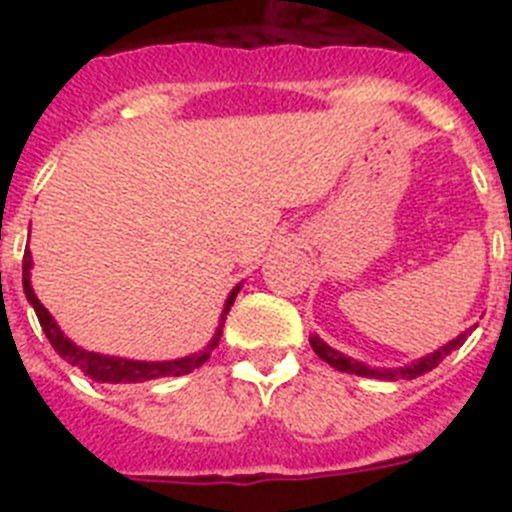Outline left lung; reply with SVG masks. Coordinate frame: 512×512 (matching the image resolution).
<instances>
[{
  "mask_svg": "<svg viewBox=\"0 0 512 512\" xmlns=\"http://www.w3.org/2000/svg\"><path fill=\"white\" fill-rule=\"evenodd\" d=\"M469 330H472V328H469ZM469 330H467V333H461L459 338H454V341L446 343V346L438 348V351H433V354L423 356V359L413 361V364H408V366H400V369H372V366L361 364V361L351 359V356H343L341 351L330 348L328 343L320 341L318 336L310 338V346H312V351L320 356V359L328 361V364L333 366V369H338V372L356 374V377H374V379H415V377H420V374L436 369V366L441 364V361L446 359L451 351H456L461 343L467 341Z\"/></svg>",
  "mask_w": 512,
  "mask_h": 512,
  "instance_id": "8db88e82",
  "label": "left lung"
}]
</instances>
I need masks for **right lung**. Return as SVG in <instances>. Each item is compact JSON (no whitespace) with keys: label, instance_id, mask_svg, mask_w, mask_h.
Segmentation results:
<instances>
[{"label":"right lung","instance_id":"right-lung-1","mask_svg":"<svg viewBox=\"0 0 512 512\" xmlns=\"http://www.w3.org/2000/svg\"><path fill=\"white\" fill-rule=\"evenodd\" d=\"M30 266H33V256H30V251H25V256H22V289H25L27 302L35 307L40 328H43V333L48 336L51 346L56 348V354L63 356L69 364L79 366L81 372L87 374V377L97 379V382H112V384L146 382V379H158V377H182V374H189L192 369H200V366L210 359L212 348L220 343L225 315H228L230 305H233L235 295H238V289H241V284H238V287L228 295V300H225V307H223V315H220V328L215 330L212 341L202 348L200 354L184 356V359H174V361H130V359H117V356H102V354H94V351H84V348L76 346V343H71L69 338L63 336L61 328L56 325V320L51 318V312L45 310L43 302L35 297L33 284H30Z\"/></svg>","mask_w":512,"mask_h":512}]
</instances>
